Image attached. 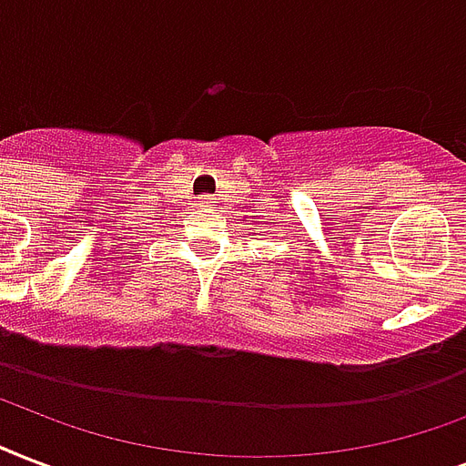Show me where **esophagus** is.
Returning a JSON list of instances; mask_svg holds the SVG:
<instances>
[{
	"label": "esophagus",
	"instance_id": "obj_1",
	"mask_svg": "<svg viewBox=\"0 0 466 466\" xmlns=\"http://www.w3.org/2000/svg\"><path fill=\"white\" fill-rule=\"evenodd\" d=\"M212 200H215L212 195H202V198H198V205H200L202 209H208L209 205H212Z\"/></svg>",
	"mask_w": 466,
	"mask_h": 466
}]
</instances>
